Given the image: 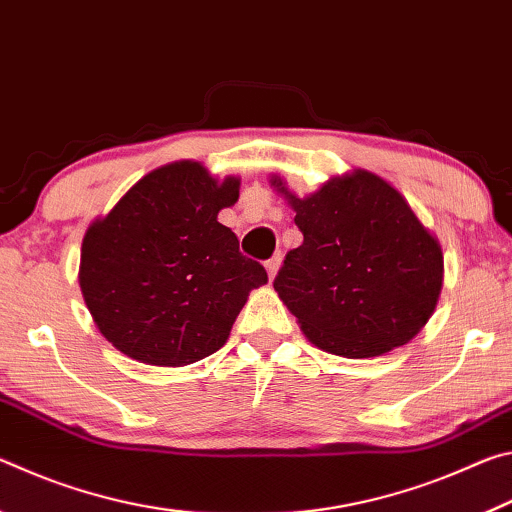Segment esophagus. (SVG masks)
<instances>
[{
  "instance_id": "esophagus-1",
  "label": "esophagus",
  "mask_w": 512,
  "mask_h": 512,
  "mask_svg": "<svg viewBox=\"0 0 512 512\" xmlns=\"http://www.w3.org/2000/svg\"><path fill=\"white\" fill-rule=\"evenodd\" d=\"M280 264H282V255H273L271 259H266V271H268V277H275V273H277V268H280Z\"/></svg>"
}]
</instances>
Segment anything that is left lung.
Segmentation results:
<instances>
[{
	"label": "left lung",
	"instance_id": "left-lung-1",
	"mask_svg": "<svg viewBox=\"0 0 512 512\" xmlns=\"http://www.w3.org/2000/svg\"><path fill=\"white\" fill-rule=\"evenodd\" d=\"M273 183L305 237L273 287L307 339L348 359L409 343L436 309L443 253L402 194L361 169L307 198Z\"/></svg>",
	"mask_w": 512,
	"mask_h": 512
}]
</instances>
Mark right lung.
I'll return each instance as SVG.
<instances>
[{
  "label": "right lung",
  "instance_id": "add662e5",
  "mask_svg": "<svg viewBox=\"0 0 512 512\" xmlns=\"http://www.w3.org/2000/svg\"><path fill=\"white\" fill-rule=\"evenodd\" d=\"M237 198V178L219 185L203 164L173 162L90 225L81 291L119 352L149 366H187L223 348L248 293L268 282L216 221Z\"/></svg>",
  "mask_w": 512,
  "mask_h": 512
}]
</instances>
